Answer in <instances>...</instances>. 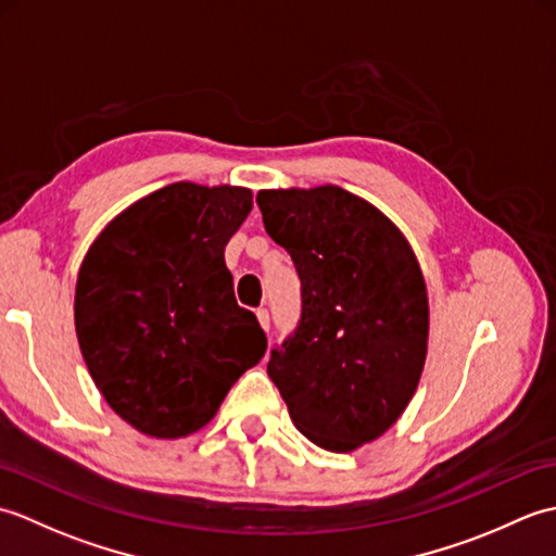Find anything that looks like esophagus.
I'll return each mask as SVG.
<instances>
[{
    "instance_id": "34e87169",
    "label": "esophagus",
    "mask_w": 556,
    "mask_h": 556,
    "mask_svg": "<svg viewBox=\"0 0 556 556\" xmlns=\"http://www.w3.org/2000/svg\"><path fill=\"white\" fill-rule=\"evenodd\" d=\"M255 315H257V323H260V327H263L265 332H269V313H267V308H257V311H255Z\"/></svg>"
}]
</instances>
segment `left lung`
<instances>
[{
	"mask_svg": "<svg viewBox=\"0 0 556 556\" xmlns=\"http://www.w3.org/2000/svg\"><path fill=\"white\" fill-rule=\"evenodd\" d=\"M257 205L303 301L267 375L313 444L356 452L392 428L420 382L430 305L418 257L382 210L341 186L267 188Z\"/></svg>",
	"mask_w": 556,
	"mask_h": 556,
	"instance_id": "left-lung-1",
	"label": "left lung"
}]
</instances>
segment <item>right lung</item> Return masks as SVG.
I'll use <instances>...</instances> for the list:
<instances>
[{"mask_svg": "<svg viewBox=\"0 0 556 556\" xmlns=\"http://www.w3.org/2000/svg\"><path fill=\"white\" fill-rule=\"evenodd\" d=\"M253 210L243 186L176 181L119 212L83 257L76 337L116 416L157 440L215 418L267 337L233 299L224 248Z\"/></svg>", "mask_w": 556, "mask_h": 556, "instance_id": "1", "label": "right lung"}]
</instances>
